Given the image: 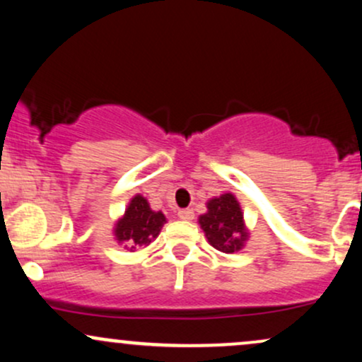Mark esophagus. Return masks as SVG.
Here are the masks:
<instances>
[{
	"mask_svg": "<svg viewBox=\"0 0 362 362\" xmlns=\"http://www.w3.org/2000/svg\"><path fill=\"white\" fill-rule=\"evenodd\" d=\"M178 218L184 219V221H190V219H194V211L192 209H180L178 211Z\"/></svg>",
	"mask_w": 362,
	"mask_h": 362,
	"instance_id": "1",
	"label": "esophagus"
}]
</instances>
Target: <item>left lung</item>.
Returning a JSON list of instances; mask_svg holds the SVG:
<instances>
[{
  "instance_id": "obj_1",
  "label": "left lung",
  "mask_w": 362,
  "mask_h": 362,
  "mask_svg": "<svg viewBox=\"0 0 362 362\" xmlns=\"http://www.w3.org/2000/svg\"><path fill=\"white\" fill-rule=\"evenodd\" d=\"M199 224L207 242L223 253L242 250L248 240L242 207L230 192L207 201V213L199 216Z\"/></svg>"
}]
</instances>
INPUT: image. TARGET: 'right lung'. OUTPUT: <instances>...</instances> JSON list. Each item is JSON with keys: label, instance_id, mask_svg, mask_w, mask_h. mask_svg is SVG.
<instances>
[{"label": "right lung", "instance_id": "right-lung-1", "mask_svg": "<svg viewBox=\"0 0 362 362\" xmlns=\"http://www.w3.org/2000/svg\"><path fill=\"white\" fill-rule=\"evenodd\" d=\"M167 218L161 211H153L146 197L138 194L131 199L126 213L114 226V236L117 243L124 245L129 252L148 247L160 235Z\"/></svg>", "mask_w": 362, "mask_h": 362}]
</instances>
